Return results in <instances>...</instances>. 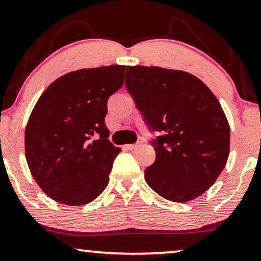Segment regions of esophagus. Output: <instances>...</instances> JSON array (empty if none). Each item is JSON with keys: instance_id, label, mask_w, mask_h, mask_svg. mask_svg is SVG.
Segmentation results:
<instances>
[{"instance_id": "obj_1", "label": "esophagus", "mask_w": 261, "mask_h": 261, "mask_svg": "<svg viewBox=\"0 0 261 261\" xmlns=\"http://www.w3.org/2000/svg\"><path fill=\"white\" fill-rule=\"evenodd\" d=\"M141 143H137V144H129V145H125L124 148L127 149V150H132V149H136L137 147L140 146Z\"/></svg>"}]
</instances>
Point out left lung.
I'll list each match as a JSON object with an SVG mask.
<instances>
[{
    "label": "left lung",
    "instance_id": "obj_1",
    "mask_svg": "<svg viewBox=\"0 0 261 261\" xmlns=\"http://www.w3.org/2000/svg\"><path fill=\"white\" fill-rule=\"evenodd\" d=\"M125 87L150 130L162 132L151 141L146 182L172 202L201 196L229 155V124L215 94L192 74L154 66H126Z\"/></svg>",
    "mask_w": 261,
    "mask_h": 261
}]
</instances>
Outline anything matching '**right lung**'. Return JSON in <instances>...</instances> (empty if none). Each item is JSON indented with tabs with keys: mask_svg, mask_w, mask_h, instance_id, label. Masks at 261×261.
I'll use <instances>...</instances> for the list:
<instances>
[{
	"mask_svg": "<svg viewBox=\"0 0 261 261\" xmlns=\"http://www.w3.org/2000/svg\"><path fill=\"white\" fill-rule=\"evenodd\" d=\"M125 66L84 68L57 79L41 94L25 130L28 168L46 195L83 205L103 192L121 149L108 140L107 100L124 82ZM97 135L98 139L91 141Z\"/></svg>",
	"mask_w": 261,
	"mask_h": 261,
	"instance_id": "add662e5",
	"label": "right lung"
}]
</instances>
